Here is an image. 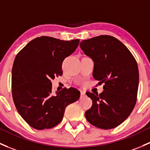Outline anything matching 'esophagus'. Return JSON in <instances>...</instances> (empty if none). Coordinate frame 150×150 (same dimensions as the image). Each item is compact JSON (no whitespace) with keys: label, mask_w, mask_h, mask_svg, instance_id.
Listing matches in <instances>:
<instances>
[{"label":"esophagus","mask_w":150,"mask_h":150,"mask_svg":"<svg viewBox=\"0 0 150 150\" xmlns=\"http://www.w3.org/2000/svg\"><path fill=\"white\" fill-rule=\"evenodd\" d=\"M85 92H83V91H80V95H81V96H83L85 95Z\"/></svg>","instance_id":"34e87169"}]
</instances>
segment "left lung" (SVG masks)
Returning <instances> with one entry per match:
<instances>
[{"instance_id": "left-lung-1", "label": "left lung", "mask_w": 150, "mask_h": 150, "mask_svg": "<svg viewBox=\"0 0 150 150\" xmlns=\"http://www.w3.org/2000/svg\"><path fill=\"white\" fill-rule=\"evenodd\" d=\"M81 50L94 62L93 76L104 83L103 92H86L93 101L86 113L92 125L102 129L115 128L133 111L137 98L139 70L131 52L119 39L100 35L82 41Z\"/></svg>"}]
</instances>
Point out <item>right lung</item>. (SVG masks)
I'll return each mask as SVG.
<instances>
[{"mask_svg": "<svg viewBox=\"0 0 150 150\" xmlns=\"http://www.w3.org/2000/svg\"><path fill=\"white\" fill-rule=\"evenodd\" d=\"M79 39L63 41L37 37L17 54L12 68V96L17 111L33 128L42 130L57 125L65 108L78 100L80 93L64 88L52 94L51 80L62 75L64 58L75 51Z\"/></svg>", "mask_w": 150, "mask_h": 150, "instance_id": "right-lung-1", "label": "right lung"}]
</instances>
